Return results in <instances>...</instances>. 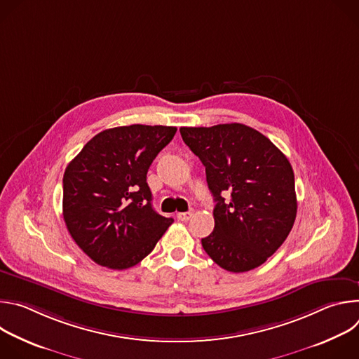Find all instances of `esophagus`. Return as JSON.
<instances>
[{
    "instance_id": "34e87169",
    "label": "esophagus",
    "mask_w": 359,
    "mask_h": 359,
    "mask_svg": "<svg viewBox=\"0 0 359 359\" xmlns=\"http://www.w3.org/2000/svg\"><path fill=\"white\" fill-rule=\"evenodd\" d=\"M193 216V212H183V213H177V219L180 222H187L190 220V217Z\"/></svg>"
}]
</instances>
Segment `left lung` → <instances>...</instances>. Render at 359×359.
<instances>
[{
  "mask_svg": "<svg viewBox=\"0 0 359 359\" xmlns=\"http://www.w3.org/2000/svg\"><path fill=\"white\" fill-rule=\"evenodd\" d=\"M180 135L206 168L216 201L215 230L201 238L204 251L231 273L262 266L295 222L297 196L288 159L269 137L241 123L180 128Z\"/></svg>",
  "mask_w": 359,
  "mask_h": 359,
  "instance_id": "left-lung-1",
  "label": "left lung"
}]
</instances>
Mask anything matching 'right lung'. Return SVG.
I'll use <instances>...</instances> for the list:
<instances>
[{"label": "right lung", "mask_w": 359, "mask_h": 359, "mask_svg": "<svg viewBox=\"0 0 359 359\" xmlns=\"http://www.w3.org/2000/svg\"><path fill=\"white\" fill-rule=\"evenodd\" d=\"M176 130L162 125L107 129L67 166L64 220L96 264L112 270L136 266L173 223L151 208L146 175Z\"/></svg>", "instance_id": "right-lung-1"}]
</instances>
